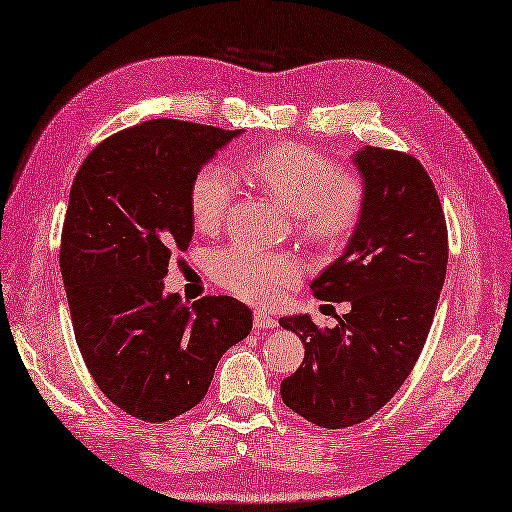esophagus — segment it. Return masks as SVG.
I'll list each match as a JSON object with an SVG mask.
<instances>
[{"label": "esophagus", "mask_w": 512, "mask_h": 512, "mask_svg": "<svg viewBox=\"0 0 512 512\" xmlns=\"http://www.w3.org/2000/svg\"><path fill=\"white\" fill-rule=\"evenodd\" d=\"M276 319H273L271 315H267V313H263V310H256L254 313V326L258 328V330H271V328H276Z\"/></svg>", "instance_id": "34e87169"}]
</instances>
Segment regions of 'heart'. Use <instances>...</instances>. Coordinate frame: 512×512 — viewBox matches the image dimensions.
I'll use <instances>...</instances> for the list:
<instances>
[{
	"mask_svg": "<svg viewBox=\"0 0 512 512\" xmlns=\"http://www.w3.org/2000/svg\"><path fill=\"white\" fill-rule=\"evenodd\" d=\"M239 171L295 215L297 228L315 241H334L350 230L363 206V184L341 173L334 162L306 145L282 143L239 160ZM236 191L234 173L223 162H208L195 173L189 204L199 230H217L228 217ZM221 286L256 304H273L299 278L291 256L234 243L210 260Z\"/></svg>",
	"mask_w": 512,
	"mask_h": 512,
	"instance_id": "obj_1",
	"label": "heart"
}]
</instances>
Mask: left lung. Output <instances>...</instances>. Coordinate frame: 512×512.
Segmentation results:
<instances>
[{
    "label": "left lung",
    "mask_w": 512,
    "mask_h": 512,
    "mask_svg": "<svg viewBox=\"0 0 512 512\" xmlns=\"http://www.w3.org/2000/svg\"><path fill=\"white\" fill-rule=\"evenodd\" d=\"M363 206L345 252L310 282L317 299L350 302L332 330L308 315L280 326L304 343L282 380V402L321 428H350L376 415L404 384L428 339L447 269V228L421 162L365 145L352 156Z\"/></svg>",
    "instance_id": "obj_1"
}]
</instances>
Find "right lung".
Returning a JSON list of instances; mask_svg holds the SVG:
<instances>
[{"instance_id":"right-lung-1","label":"right lung","mask_w":512,"mask_h":512,"mask_svg":"<svg viewBox=\"0 0 512 512\" xmlns=\"http://www.w3.org/2000/svg\"><path fill=\"white\" fill-rule=\"evenodd\" d=\"M243 130L152 119L112 134L71 184L60 271L93 380L123 413L169 421L204 400L219 358L252 330L228 295L165 293L193 236L191 182Z\"/></svg>"}]
</instances>
